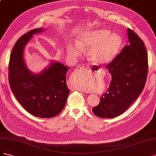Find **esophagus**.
<instances>
[{"instance_id": "obj_1", "label": "esophagus", "mask_w": 156, "mask_h": 156, "mask_svg": "<svg viewBox=\"0 0 156 156\" xmlns=\"http://www.w3.org/2000/svg\"><path fill=\"white\" fill-rule=\"evenodd\" d=\"M91 70V66H90V65H80L78 66V67L76 69L74 70V74L73 76L74 75H77V74H79L82 73V72H83V71H86V70ZM73 89H76V90H81L83 92H86L85 91H84L83 90H81V89H80L78 87H74Z\"/></svg>"}]
</instances>
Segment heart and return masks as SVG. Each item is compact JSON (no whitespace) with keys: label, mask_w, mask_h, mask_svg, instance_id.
<instances>
[{"label":"heart","mask_w":156,"mask_h":156,"mask_svg":"<svg viewBox=\"0 0 156 156\" xmlns=\"http://www.w3.org/2000/svg\"><path fill=\"white\" fill-rule=\"evenodd\" d=\"M122 43V38L118 34H112L108 29H98L82 32L77 42L69 46L68 51L69 54L77 56L83 52V48L87 49L89 60L93 63L105 65L110 63L116 57ZM76 87L84 90L87 86L78 82Z\"/></svg>","instance_id":"b5f03b06"}]
</instances>
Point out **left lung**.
<instances>
[{"instance_id": "obj_1", "label": "left lung", "mask_w": 156, "mask_h": 156, "mask_svg": "<svg viewBox=\"0 0 156 156\" xmlns=\"http://www.w3.org/2000/svg\"><path fill=\"white\" fill-rule=\"evenodd\" d=\"M129 44L106 68L112 76L110 86L92 108L97 116L112 118L123 114L144 87L148 73V55L144 43L134 31L127 29Z\"/></svg>"}]
</instances>
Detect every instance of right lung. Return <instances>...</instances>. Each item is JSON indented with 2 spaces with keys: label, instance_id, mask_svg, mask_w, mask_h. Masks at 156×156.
<instances>
[{
  "label": "right lung",
  "instance_id": "right-lung-1",
  "mask_svg": "<svg viewBox=\"0 0 156 156\" xmlns=\"http://www.w3.org/2000/svg\"><path fill=\"white\" fill-rule=\"evenodd\" d=\"M46 30H31L16 42L9 62L8 78L12 93L28 112L49 118L58 115L66 105L70 93L66 81L69 68L51 61L41 73H33L27 66L23 57L25 48L33 35Z\"/></svg>",
  "mask_w": 156,
  "mask_h": 156
}]
</instances>
